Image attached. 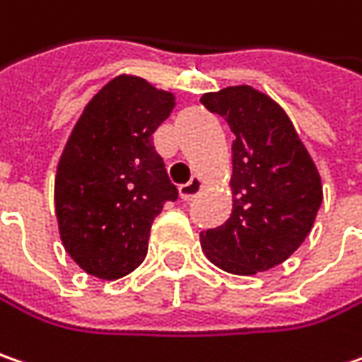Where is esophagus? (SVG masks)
<instances>
[{
    "mask_svg": "<svg viewBox=\"0 0 362 362\" xmlns=\"http://www.w3.org/2000/svg\"><path fill=\"white\" fill-rule=\"evenodd\" d=\"M202 187H204L202 179H199V177H193L189 183H185V185L179 187V195H181L183 202H191V199L202 191Z\"/></svg>",
    "mask_w": 362,
    "mask_h": 362,
    "instance_id": "34e87169",
    "label": "esophagus"
}]
</instances>
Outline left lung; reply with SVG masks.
Listing matches in <instances>:
<instances>
[{
    "instance_id": "obj_1",
    "label": "left lung",
    "mask_w": 362,
    "mask_h": 362,
    "mask_svg": "<svg viewBox=\"0 0 362 362\" xmlns=\"http://www.w3.org/2000/svg\"><path fill=\"white\" fill-rule=\"evenodd\" d=\"M226 119L232 142V214L199 234L209 261L255 275L287 261L314 226L322 204L316 165L279 103L250 85L202 95Z\"/></svg>"
}]
</instances>
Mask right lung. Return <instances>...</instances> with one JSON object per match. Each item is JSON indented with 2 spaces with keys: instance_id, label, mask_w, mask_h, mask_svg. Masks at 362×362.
Listing matches in <instances>:
<instances>
[{
  "instance_id": "right-lung-1",
  "label": "right lung",
  "mask_w": 362,
  "mask_h": 362,
  "mask_svg": "<svg viewBox=\"0 0 362 362\" xmlns=\"http://www.w3.org/2000/svg\"><path fill=\"white\" fill-rule=\"evenodd\" d=\"M175 95L134 75L103 85L61 154L54 206L64 250L85 273L114 281L144 261L154 218L179 191L154 151Z\"/></svg>"
}]
</instances>
